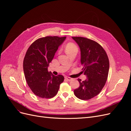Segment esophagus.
Listing matches in <instances>:
<instances>
[{
	"label": "esophagus",
	"instance_id": "obj_1",
	"mask_svg": "<svg viewBox=\"0 0 131 131\" xmlns=\"http://www.w3.org/2000/svg\"><path fill=\"white\" fill-rule=\"evenodd\" d=\"M65 79H66V80H67V81H71V80H72V78L68 77H65Z\"/></svg>",
	"mask_w": 131,
	"mask_h": 131
}]
</instances>
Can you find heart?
I'll use <instances>...</instances> for the list:
<instances>
[{
    "instance_id": "heart-1",
    "label": "heart",
    "mask_w": 131,
    "mask_h": 131,
    "mask_svg": "<svg viewBox=\"0 0 131 131\" xmlns=\"http://www.w3.org/2000/svg\"><path fill=\"white\" fill-rule=\"evenodd\" d=\"M74 50H78L77 46L75 45L74 43L72 42H69L68 43H67L66 47V51L67 53Z\"/></svg>"
}]
</instances>
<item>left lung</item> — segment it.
I'll return each mask as SVG.
<instances>
[{"label":"left lung","instance_id":"1","mask_svg":"<svg viewBox=\"0 0 131 131\" xmlns=\"http://www.w3.org/2000/svg\"><path fill=\"white\" fill-rule=\"evenodd\" d=\"M80 47L81 64L87 79L78 80L80 86L74 90L77 98L89 100L100 93L106 81L109 69V59L104 49L97 42L84 37H72Z\"/></svg>","mask_w":131,"mask_h":131}]
</instances>
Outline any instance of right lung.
Instances as JSON below:
<instances>
[{"label": "right lung", "mask_w": 131, "mask_h": 131, "mask_svg": "<svg viewBox=\"0 0 131 131\" xmlns=\"http://www.w3.org/2000/svg\"><path fill=\"white\" fill-rule=\"evenodd\" d=\"M66 37H46L37 39L27 51L23 60L26 81L34 94L42 98L55 96L64 81L61 75L54 76L47 68L58 47Z\"/></svg>", "instance_id": "1"}]
</instances>
